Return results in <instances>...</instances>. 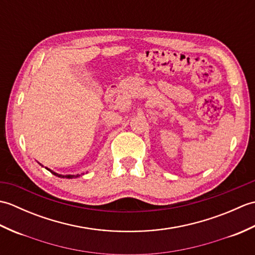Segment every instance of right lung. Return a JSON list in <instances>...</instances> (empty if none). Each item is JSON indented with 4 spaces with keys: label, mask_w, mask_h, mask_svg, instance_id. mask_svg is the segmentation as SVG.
Listing matches in <instances>:
<instances>
[{
    "label": "right lung",
    "mask_w": 255,
    "mask_h": 255,
    "mask_svg": "<svg viewBox=\"0 0 255 255\" xmlns=\"http://www.w3.org/2000/svg\"><path fill=\"white\" fill-rule=\"evenodd\" d=\"M42 166V165H41ZM46 169H47V167H46ZM48 171H49V172H51L52 173V174L53 175H56V176H58V177H66V178H74V177H78V176H80V175H62V174H58V173H56V172H53V171H51L50 169H47Z\"/></svg>",
    "instance_id": "obj_1"
}]
</instances>
